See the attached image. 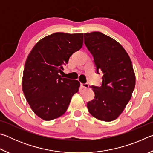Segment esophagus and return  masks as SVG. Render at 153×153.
I'll return each instance as SVG.
<instances>
[{"label":"esophagus","instance_id":"obj_1","mask_svg":"<svg viewBox=\"0 0 153 153\" xmlns=\"http://www.w3.org/2000/svg\"><path fill=\"white\" fill-rule=\"evenodd\" d=\"M81 87L83 88H88L89 87V85L88 84H81Z\"/></svg>","mask_w":153,"mask_h":153}]
</instances>
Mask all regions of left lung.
<instances>
[{
	"mask_svg": "<svg viewBox=\"0 0 153 153\" xmlns=\"http://www.w3.org/2000/svg\"><path fill=\"white\" fill-rule=\"evenodd\" d=\"M84 36L97 73L103 74L101 86H92L95 96L87 103L88 109L98 120L111 121L123 112L135 88L132 63L123 46L112 38L99 32Z\"/></svg>",
	"mask_w": 153,
	"mask_h": 153,
	"instance_id": "left-lung-1",
	"label": "left lung"
}]
</instances>
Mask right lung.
<instances>
[{
    "mask_svg": "<svg viewBox=\"0 0 153 153\" xmlns=\"http://www.w3.org/2000/svg\"><path fill=\"white\" fill-rule=\"evenodd\" d=\"M83 45V33L56 32L36 43L25 63L22 89L31 108L46 121L66 112L72 96L78 92L77 80L59 75L69 59Z\"/></svg>",
    "mask_w": 153,
    "mask_h": 153,
    "instance_id": "add662e5",
    "label": "right lung"
}]
</instances>
